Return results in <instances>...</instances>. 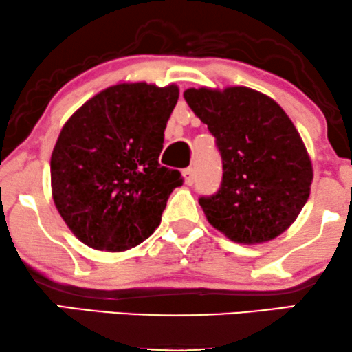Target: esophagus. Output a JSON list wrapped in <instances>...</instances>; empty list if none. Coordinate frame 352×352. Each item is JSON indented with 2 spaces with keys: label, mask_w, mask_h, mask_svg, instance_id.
Masks as SVG:
<instances>
[{
  "label": "esophagus",
  "mask_w": 352,
  "mask_h": 352,
  "mask_svg": "<svg viewBox=\"0 0 352 352\" xmlns=\"http://www.w3.org/2000/svg\"><path fill=\"white\" fill-rule=\"evenodd\" d=\"M182 177H184V182L187 185H192L193 182H195V170H193L192 167L185 168L184 172H182Z\"/></svg>",
  "instance_id": "obj_1"
}]
</instances>
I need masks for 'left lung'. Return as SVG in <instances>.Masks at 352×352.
I'll list each match as a JSON object with an SVG mask.
<instances>
[{"instance_id":"obj_1","label":"left lung","mask_w":352,"mask_h":352,"mask_svg":"<svg viewBox=\"0 0 352 352\" xmlns=\"http://www.w3.org/2000/svg\"><path fill=\"white\" fill-rule=\"evenodd\" d=\"M184 98L208 125L223 162L220 190L200 199L208 223L235 243L280 236L300 215L313 182L292 119L270 96L245 86L190 87Z\"/></svg>"}]
</instances>
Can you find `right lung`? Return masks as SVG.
Masks as SVG:
<instances>
[{
	"mask_svg": "<svg viewBox=\"0 0 352 352\" xmlns=\"http://www.w3.org/2000/svg\"><path fill=\"white\" fill-rule=\"evenodd\" d=\"M179 86L119 82L92 96L60 129L51 155V193L78 240L120 253L160 225L179 170L162 167L164 131Z\"/></svg>",
	"mask_w": 352,
	"mask_h": 352,
	"instance_id": "1",
	"label": "right lung"
}]
</instances>
